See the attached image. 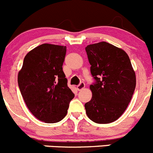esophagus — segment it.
<instances>
[{
  "label": "esophagus",
  "instance_id": "34e87169",
  "mask_svg": "<svg viewBox=\"0 0 153 153\" xmlns=\"http://www.w3.org/2000/svg\"><path fill=\"white\" fill-rule=\"evenodd\" d=\"M85 85L84 82H80V83L76 86V88H77L78 91H81V90H82L84 88H85Z\"/></svg>",
  "mask_w": 153,
  "mask_h": 153
}]
</instances>
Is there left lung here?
Returning <instances> with one entry per match:
<instances>
[{"mask_svg":"<svg viewBox=\"0 0 153 153\" xmlns=\"http://www.w3.org/2000/svg\"><path fill=\"white\" fill-rule=\"evenodd\" d=\"M85 51L96 79L90 85L92 97L85 104L86 114L96 123H113L126 110L136 86L130 59L123 49L104 41L88 45Z\"/></svg>","mask_w":153,"mask_h":153,"instance_id":"1","label":"left lung"}]
</instances>
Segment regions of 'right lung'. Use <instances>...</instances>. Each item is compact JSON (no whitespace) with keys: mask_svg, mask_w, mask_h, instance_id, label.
<instances>
[{"mask_svg":"<svg viewBox=\"0 0 153 153\" xmlns=\"http://www.w3.org/2000/svg\"><path fill=\"white\" fill-rule=\"evenodd\" d=\"M66 46L43 43L25 56L18 83L30 113L46 123L65 118L74 94L68 86L62 65Z\"/></svg>","mask_w":153,"mask_h":153,"instance_id":"1","label":"right lung"}]
</instances>
